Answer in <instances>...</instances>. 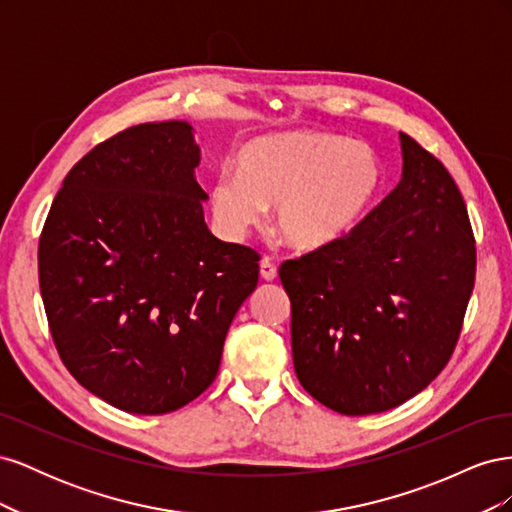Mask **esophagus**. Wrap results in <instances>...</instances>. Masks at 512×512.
Segmentation results:
<instances>
[{"mask_svg": "<svg viewBox=\"0 0 512 512\" xmlns=\"http://www.w3.org/2000/svg\"><path fill=\"white\" fill-rule=\"evenodd\" d=\"M260 277H262V280H267V282H273L275 277H277V269H275V265H273L269 258H262L260 260Z\"/></svg>", "mask_w": 512, "mask_h": 512, "instance_id": "obj_1", "label": "esophagus"}]
</instances>
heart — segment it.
Here are the masks:
<instances>
[{
	"mask_svg": "<svg viewBox=\"0 0 512 512\" xmlns=\"http://www.w3.org/2000/svg\"><path fill=\"white\" fill-rule=\"evenodd\" d=\"M239 173L218 175L211 211L224 235L239 239L275 205V228L297 252L348 239L380 192L382 164L363 143L327 132H292L247 143Z\"/></svg>",
	"mask_w": 512,
	"mask_h": 512,
	"instance_id": "1",
	"label": "heart"
}]
</instances>
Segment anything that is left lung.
Masks as SVG:
<instances>
[{"mask_svg": "<svg viewBox=\"0 0 512 512\" xmlns=\"http://www.w3.org/2000/svg\"><path fill=\"white\" fill-rule=\"evenodd\" d=\"M397 188L348 239L280 267L303 389L346 416L404 404L451 359L476 275L463 196L401 132Z\"/></svg>", "mask_w": 512, "mask_h": 512, "instance_id": "1", "label": "left lung"}]
</instances>
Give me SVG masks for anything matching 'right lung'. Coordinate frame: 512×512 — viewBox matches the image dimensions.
Masks as SVG:
<instances>
[{"label": "right lung", "mask_w": 512, "mask_h": 512, "mask_svg": "<svg viewBox=\"0 0 512 512\" xmlns=\"http://www.w3.org/2000/svg\"><path fill=\"white\" fill-rule=\"evenodd\" d=\"M188 121L141 123L72 166L38 243L55 348L89 393L132 414L190 404L218 376L260 256L205 224Z\"/></svg>", "instance_id": "obj_1"}]
</instances>
